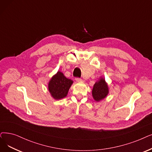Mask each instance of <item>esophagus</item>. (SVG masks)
<instances>
[{"mask_svg":"<svg viewBox=\"0 0 152 152\" xmlns=\"http://www.w3.org/2000/svg\"><path fill=\"white\" fill-rule=\"evenodd\" d=\"M82 81V80L81 78H76V81L79 83V82H81Z\"/></svg>","mask_w":152,"mask_h":152,"instance_id":"1","label":"esophagus"}]
</instances>
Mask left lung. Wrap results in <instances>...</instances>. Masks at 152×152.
Returning a JSON list of instances; mask_svg holds the SVG:
<instances>
[{"label": "left lung", "instance_id": "obj_1", "mask_svg": "<svg viewBox=\"0 0 152 152\" xmlns=\"http://www.w3.org/2000/svg\"><path fill=\"white\" fill-rule=\"evenodd\" d=\"M109 92L108 84L105 79L101 77L93 86L92 96L96 102H99L106 97Z\"/></svg>", "mask_w": 152, "mask_h": 152}]
</instances>
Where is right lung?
Listing matches in <instances>:
<instances>
[{
  "instance_id": "1",
  "label": "right lung",
  "mask_w": 152,
  "mask_h": 152,
  "mask_svg": "<svg viewBox=\"0 0 152 152\" xmlns=\"http://www.w3.org/2000/svg\"><path fill=\"white\" fill-rule=\"evenodd\" d=\"M72 83L73 81L66 77L62 72L58 71L51 77L48 84L51 96L55 100H60L66 97Z\"/></svg>"
}]
</instances>
